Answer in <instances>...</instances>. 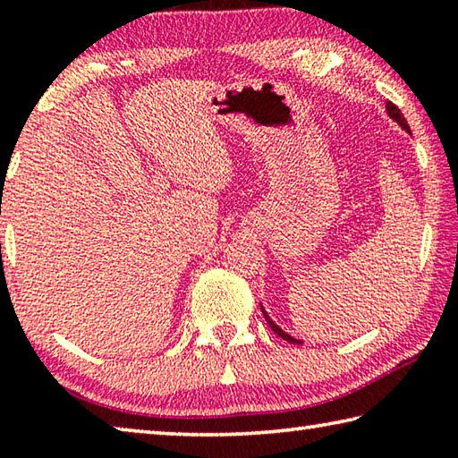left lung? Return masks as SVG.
I'll use <instances>...</instances> for the list:
<instances>
[{"label":"left lung","instance_id":"8db88e82","mask_svg":"<svg viewBox=\"0 0 458 458\" xmlns=\"http://www.w3.org/2000/svg\"><path fill=\"white\" fill-rule=\"evenodd\" d=\"M386 108H387V114H390V117L394 119V121H396L398 123V125L402 127V129H406L408 131V133H410V127H408V123H406V119H404V114H402L400 113V108L396 106V105H394V103H390V100H387V103H386ZM262 313H265V319H267V323L270 325V329H273L275 333H276V335L278 337H283V339H286V341H291V344H301V341H297V339H293L291 335H286V333L281 329V327H278V325L276 323H273V321H270V317L267 315V311H265V309H262Z\"/></svg>","mask_w":458,"mask_h":458}]
</instances>
